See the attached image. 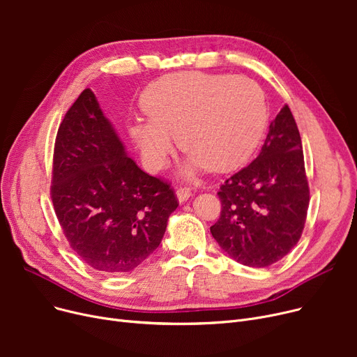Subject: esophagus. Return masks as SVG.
Listing matches in <instances>:
<instances>
[{
	"label": "esophagus",
	"mask_w": 357,
	"mask_h": 357,
	"mask_svg": "<svg viewBox=\"0 0 357 357\" xmlns=\"http://www.w3.org/2000/svg\"><path fill=\"white\" fill-rule=\"evenodd\" d=\"M191 195H192V192L190 188H178L176 190V198L179 202H185Z\"/></svg>",
	"instance_id": "1"
}]
</instances>
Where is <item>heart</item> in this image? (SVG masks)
Listing matches in <instances>:
<instances>
[{
	"mask_svg": "<svg viewBox=\"0 0 357 357\" xmlns=\"http://www.w3.org/2000/svg\"><path fill=\"white\" fill-rule=\"evenodd\" d=\"M142 104L149 119L131 123L130 135L150 171L166 165L174 135L192 167L230 171L250 155L266 123L264 92L243 77L176 73L150 86Z\"/></svg>",
	"mask_w": 357,
	"mask_h": 357,
	"instance_id": "heart-1",
	"label": "heart"
}]
</instances>
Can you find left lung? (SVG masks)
Returning a JSON list of instances; mask_svg holds the SVG:
<instances>
[{"instance_id": "1", "label": "left lung", "mask_w": 357, "mask_h": 357, "mask_svg": "<svg viewBox=\"0 0 357 357\" xmlns=\"http://www.w3.org/2000/svg\"><path fill=\"white\" fill-rule=\"evenodd\" d=\"M211 226L220 248L238 264L266 268L301 238L310 202L301 136L288 105L279 111L259 156L218 191Z\"/></svg>"}]
</instances>
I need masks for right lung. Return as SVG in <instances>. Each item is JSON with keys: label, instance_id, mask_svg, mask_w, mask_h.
Returning a JSON list of instances; mask_svg holds the SVG:
<instances>
[{"label": "right lung", "instance_id": "add662e5", "mask_svg": "<svg viewBox=\"0 0 357 357\" xmlns=\"http://www.w3.org/2000/svg\"><path fill=\"white\" fill-rule=\"evenodd\" d=\"M50 195L70 248L108 275L133 271L152 255L178 207L171 185L127 156L89 88L59 126Z\"/></svg>", "mask_w": 357, "mask_h": 357}]
</instances>
